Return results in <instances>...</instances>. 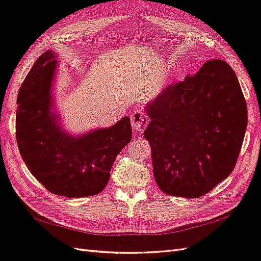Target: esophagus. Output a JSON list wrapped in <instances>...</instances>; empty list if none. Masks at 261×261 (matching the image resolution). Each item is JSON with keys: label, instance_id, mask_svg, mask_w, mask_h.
Segmentation results:
<instances>
[{"label": "esophagus", "instance_id": "esophagus-1", "mask_svg": "<svg viewBox=\"0 0 261 261\" xmlns=\"http://www.w3.org/2000/svg\"><path fill=\"white\" fill-rule=\"evenodd\" d=\"M130 120H132L133 129L137 133H142L146 128V126L148 125V117L145 114V112L141 110L133 112Z\"/></svg>", "mask_w": 261, "mask_h": 261}]
</instances>
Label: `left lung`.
Masks as SVG:
<instances>
[{
	"mask_svg": "<svg viewBox=\"0 0 261 261\" xmlns=\"http://www.w3.org/2000/svg\"><path fill=\"white\" fill-rule=\"evenodd\" d=\"M154 177L162 192L198 198L232 171L247 128V105L233 69L205 63L194 76L146 104Z\"/></svg>",
	"mask_w": 261,
	"mask_h": 261,
	"instance_id": "obj_1",
	"label": "left lung"
}]
</instances>
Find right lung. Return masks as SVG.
Listing matches in <instances>:
<instances>
[{
	"label": "right lung",
	"instance_id": "right-lung-1",
	"mask_svg": "<svg viewBox=\"0 0 261 261\" xmlns=\"http://www.w3.org/2000/svg\"><path fill=\"white\" fill-rule=\"evenodd\" d=\"M59 65L54 50L34 63L17 95L16 141L21 156L48 192L77 198L99 194L117 155L132 141L128 116L106 128L69 134L56 113L53 85Z\"/></svg>",
	"mask_w": 261,
	"mask_h": 261
}]
</instances>
